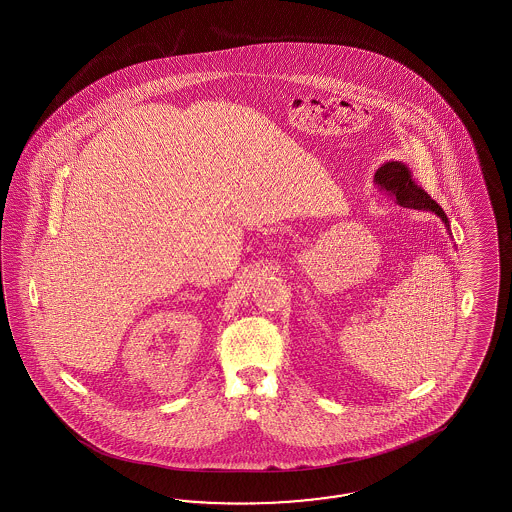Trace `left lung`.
<instances>
[{
  "instance_id": "left-lung-1",
  "label": "left lung",
  "mask_w": 512,
  "mask_h": 512,
  "mask_svg": "<svg viewBox=\"0 0 512 512\" xmlns=\"http://www.w3.org/2000/svg\"><path fill=\"white\" fill-rule=\"evenodd\" d=\"M375 182L381 189H385L390 195L396 197V202L403 208H415V210H432L437 216L441 217L447 225V216L443 212V208L424 191L420 189L413 178L411 172L407 171V167L403 163H385L377 174H375Z\"/></svg>"
}]
</instances>
